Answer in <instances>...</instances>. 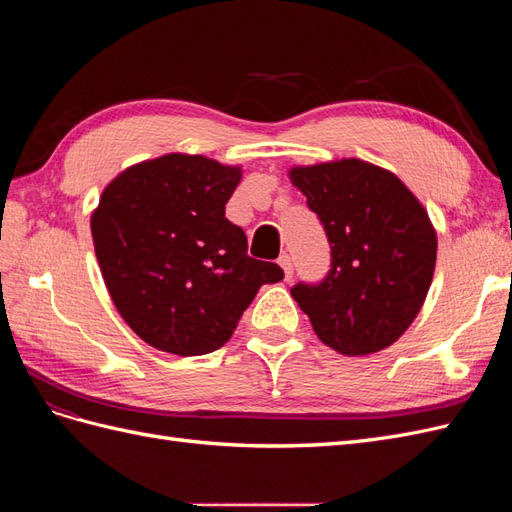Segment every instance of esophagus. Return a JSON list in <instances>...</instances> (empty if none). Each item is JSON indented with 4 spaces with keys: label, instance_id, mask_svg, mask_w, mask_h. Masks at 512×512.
Wrapping results in <instances>:
<instances>
[{
    "label": "esophagus",
    "instance_id": "esophagus-1",
    "mask_svg": "<svg viewBox=\"0 0 512 512\" xmlns=\"http://www.w3.org/2000/svg\"><path fill=\"white\" fill-rule=\"evenodd\" d=\"M277 265L282 267L286 280H290V277H292V260H290V256H288V254H282L280 260H277Z\"/></svg>",
    "mask_w": 512,
    "mask_h": 512
}]
</instances>
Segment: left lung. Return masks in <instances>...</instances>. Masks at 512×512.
Listing matches in <instances>:
<instances>
[{
  "label": "left lung",
  "instance_id": "obj_1",
  "mask_svg": "<svg viewBox=\"0 0 512 512\" xmlns=\"http://www.w3.org/2000/svg\"><path fill=\"white\" fill-rule=\"evenodd\" d=\"M331 243V271L290 292L320 342L346 356L395 344L421 312L438 237L425 207L395 173L359 158L292 166Z\"/></svg>",
  "mask_w": 512,
  "mask_h": 512
}]
</instances>
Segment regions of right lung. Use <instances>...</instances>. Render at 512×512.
<instances>
[{
  "label": "right lung",
  "mask_w": 512,
  "mask_h": 512,
  "mask_svg": "<svg viewBox=\"0 0 512 512\" xmlns=\"http://www.w3.org/2000/svg\"><path fill=\"white\" fill-rule=\"evenodd\" d=\"M241 166L166 153L106 185L91 237L108 294L128 327L162 352L209 354L235 333L262 284L284 271L247 256L226 220Z\"/></svg>",
  "instance_id": "1"
}]
</instances>
